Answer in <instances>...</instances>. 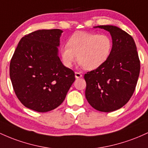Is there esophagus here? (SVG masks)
Wrapping results in <instances>:
<instances>
[{
	"mask_svg": "<svg viewBox=\"0 0 148 148\" xmlns=\"http://www.w3.org/2000/svg\"><path fill=\"white\" fill-rule=\"evenodd\" d=\"M75 76L76 78H80V77H82V75L80 73L75 72Z\"/></svg>",
	"mask_w": 148,
	"mask_h": 148,
	"instance_id": "34e87169",
	"label": "esophagus"
}]
</instances>
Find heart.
<instances>
[{"label":"heart","instance_id":"heart-1","mask_svg":"<svg viewBox=\"0 0 148 148\" xmlns=\"http://www.w3.org/2000/svg\"><path fill=\"white\" fill-rule=\"evenodd\" d=\"M112 42L106 35L80 31L69 38L67 45L61 47L60 56L64 65L71 68L75 60L83 69L95 70L102 66L110 55Z\"/></svg>","mask_w":148,"mask_h":148}]
</instances>
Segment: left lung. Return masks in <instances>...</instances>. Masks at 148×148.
Segmentation results:
<instances>
[{
  "instance_id": "8db88e82",
  "label": "left lung",
  "mask_w": 148,
  "mask_h": 148,
  "mask_svg": "<svg viewBox=\"0 0 148 148\" xmlns=\"http://www.w3.org/2000/svg\"><path fill=\"white\" fill-rule=\"evenodd\" d=\"M110 33L112 47L108 60L84 77L86 99L96 110L109 112L121 108L134 94L140 73V61L134 40L112 25L94 26Z\"/></svg>"
}]
</instances>
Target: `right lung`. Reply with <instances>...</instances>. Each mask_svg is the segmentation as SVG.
Segmentation results:
<instances>
[{
    "mask_svg": "<svg viewBox=\"0 0 148 148\" xmlns=\"http://www.w3.org/2000/svg\"><path fill=\"white\" fill-rule=\"evenodd\" d=\"M60 29H42L20 40L10 65L16 96L25 107L40 112L59 106L75 79L59 56Z\"/></svg>",
    "mask_w": 148,
    "mask_h": 148,
    "instance_id": "obj_1",
    "label": "right lung"
}]
</instances>
